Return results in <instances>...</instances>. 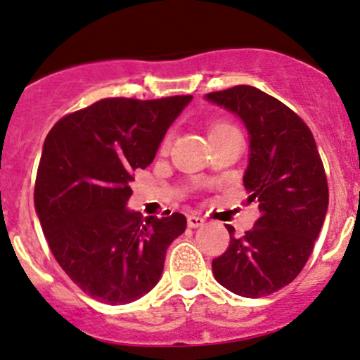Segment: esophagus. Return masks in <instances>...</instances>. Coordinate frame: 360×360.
Segmentation results:
<instances>
[{"label":"esophagus","mask_w":360,"mask_h":360,"mask_svg":"<svg viewBox=\"0 0 360 360\" xmlns=\"http://www.w3.org/2000/svg\"><path fill=\"white\" fill-rule=\"evenodd\" d=\"M187 224H188V228H199V226L204 224V219H202L200 216L192 214V216L187 217Z\"/></svg>","instance_id":"34e87169"}]
</instances>
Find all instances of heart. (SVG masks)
Here are the masks:
<instances>
[{"label": "heart", "mask_w": 360, "mask_h": 360, "mask_svg": "<svg viewBox=\"0 0 360 360\" xmlns=\"http://www.w3.org/2000/svg\"><path fill=\"white\" fill-rule=\"evenodd\" d=\"M228 131H238V129L229 122H214L211 126V131H209V136L219 134V132H228ZM169 143H172V134H167L165 136L163 143H161V148L167 149L169 146Z\"/></svg>", "instance_id": "b5f03b06"}]
</instances>
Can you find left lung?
I'll return each instance as SVG.
<instances>
[{
  "mask_svg": "<svg viewBox=\"0 0 360 360\" xmlns=\"http://www.w3.org/2000/svg\"><path fill=\"white\" fill-rule=\"evenodd\" d=\"M245 122L250 161L246 205H258L250 231L212 260L216 281L243 297H262L290 284L306 265L328 209V181L314 137L288 105L255 86L238 84L205 95Z\"/></svg>",
  "mask_w": 360,
  "mask_h": 360,
  "instance_id": "left-lung-1",
  "label": "left lung"
}]
</instances>
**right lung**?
I'll return each instance as SVG.
<instances>
[{"label": "right lung", "mask_w": 360, "mask_h": 360, "mask_svg": "<svg viewBox=\"0 0 360 360\" xmlns=\"http://www.w3.org/2000/svg\"><path fill=\"white\" fill-rule=\"evenodd\" d=\"M192 95L103 98L64 115L44 143L35 211L52 255L93 300L127 304L158 284L184 214L144 217L126 207L132 172L155 160Z\"/></svg>", "instance_id": "add662e5"}]
</instances>
